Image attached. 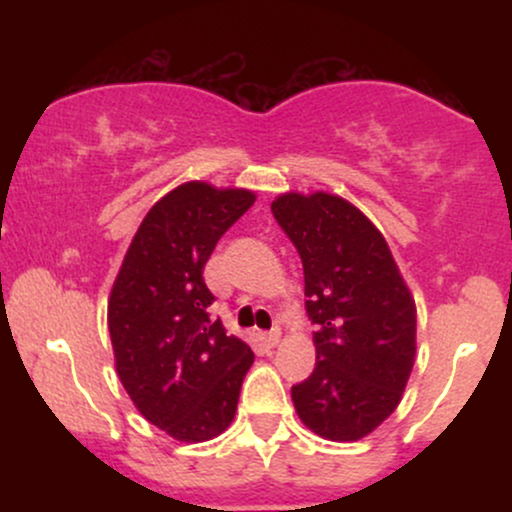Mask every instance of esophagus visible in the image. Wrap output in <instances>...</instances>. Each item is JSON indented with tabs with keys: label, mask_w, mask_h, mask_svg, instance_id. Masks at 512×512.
Returning a JSON list of instances; mask_svg holds the SVG:
<instances>
[{
	"label": "esophagus",
	"mask_w": 512,
	"mask_h": 512,
	"mask_svg": "<svg viewBox=\"0 0 512 512\" xmlns=\"http://www.w3.org/2000/svg\"><path fill=\"white\" fill-rule=\"evenodd\" d=\"M279 339H281L279 330H272L269 334H264V342H267V346H276L279 344Z\"/></svg>",
	"instance_id": "1"
}]
</instances>
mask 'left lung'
<instances>
[{"label":"left lung","instance_id":"8db88e82","mask_svg":"<svg viewBox=\"0 0 512 512\" xmlns=\"http://www.w3.org/2000/svg\"><path fill=\"white\" fill-rule=\"evenodd\" d=\"M272 211L301 255L315 325V370L291 387L293 407L320 438L354 443L402 402L416 356L414 296L383 233L344 197L284 192Z\"/></svg>","mask_w":512,"mask_h":512}]
</instances>
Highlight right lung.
<instances>
[{
    "instance_id": "obj_1",
    "label": "right lung",
    "mask_w": 512,
    "mask_h": 512,
    "mask_svg": "<svg viewBox=\"0 0 512 512\" xmlns=\"http://www.w3.org/2000/svg\"><path fill=\"white\" fill-rule=\"evenodd\" d=\"M243 187L190 180L161 197L129 243L108 298L120 383L139 414L180 443L231 426L255 354L209 320L204 264L255 204Z\"/></svg>"
}]
</instances>
